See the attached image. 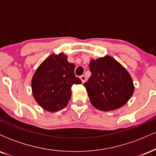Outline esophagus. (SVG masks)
<instances>
[{
    "label": "esophagus",
    "instance_id": "34e87169",
    "mask_svg": "<svg viewBox=\"0 0 156 156\" xmlns=\"http://www.w3.org/2000/svg\"><path fill=\"white\" fill-rule=\"evenodd\" d=\"M80 80H81V81H82V83H84V82H86V80H87V78H86V76H81L80 77Z\"/></svg>",
    "mask_w": 156,
    "mask_h": 156
}]
</instances>
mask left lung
<instances>
[{"instance_id":"obj_1","label":"left lung","mask_w":156,"mask_h":156,"mask_svg":"<svg viewBox=\"0 0 156 156\" xmlns=\"http://www.w3.org/2000/svg\"><path fill=\"white\" fill-rule=\"evenodd\" d=\"M89 67L92 75L83 86L94 108L108 112L129 101L134 92L133 80L117 61L105 55L91 60Z\"/></svg>"}]
</instances>
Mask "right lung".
<instances>
[{
    "mask_svg": "<svg viewBox=\"0 0 156 156\" xmlns=\"http://www.w3.org/2000/svg\"><path fill=\"white\" fill-rule=\"evenodd\" d=\"M64 53L52 54L39 65L31 80L33 95L38 104L51 112L67 106L73 84L82 83L76 77L74 64Z\"/></svg>",
    "mask_w": 156,
    "mask_h": 156,
    "instance_id": "right-lung-1",
    "label": "right lung"
}]
</instances>
